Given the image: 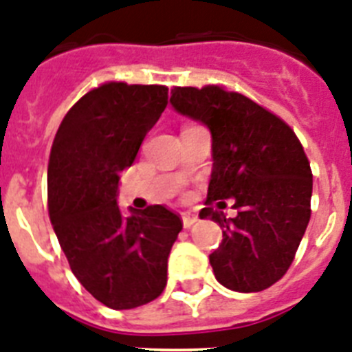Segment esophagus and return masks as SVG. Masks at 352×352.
Returning a JSON list of instances; mask_svg holds the SVG:
<instances>
[{
    "label": "esophagus",
    "instance_id": "obj_1",
    "mask_svg": "<svg viewBox=\"0 0 352 352\" xmlns=\"http://www.w3.org/2000/svg\"><path fill=\"white\" fill-rule=\"evenodd\" d=\"M197 221H199V217H197L195 212L191 211L182 212V226H184L186 229H190V227L193 226V223H197Z\"/></svg>",
    "mask_w": 352,
    "mask_h": 352
}]
</instances>
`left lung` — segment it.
<instances>
[{"label":"left lung","instance_id":"1","mask_svg":"<svg viewBox=\"0 0 352 352\" xmlns=\"http://www.w3.org/2000/svg\"><path fill=\"white\" fill-rule=\"evenodd\" d=\"M170 103L211 132L208 208L199 217L223 229L209 256L217 281L243 294L265 290L290 268L311 214L313 175L302 144L281 118L218 85L173 87ZM229 198L239 209L234 219L221 211Z\"/></svg>","mask_w":352,"mask_h":352}]
</instances>
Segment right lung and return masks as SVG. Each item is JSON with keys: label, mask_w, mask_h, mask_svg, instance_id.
<instances>
[{"label": "right lung", "mask_w": 352, "mask_h": 352, "mask_svg": "<svg viewBox=\"0 0 352 352\" xmlns=\"http://www.w3.org/2000/svg\"><path fill=\"white\" fill-rule=\"evenodd\" d=\"M168 105L164 85L109 82L69 109L53 140L48 209L71 272L94 299L132 309L157 299L182 221L164 206H118L120 173Z\"/></svg>", "instance_id": "right-lung-1"}]
</instances>
